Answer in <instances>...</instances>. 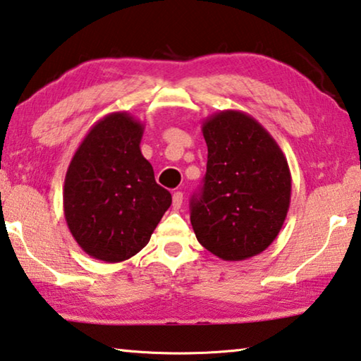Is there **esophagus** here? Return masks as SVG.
<instances>
[{"instance_id": "esophagus-1", "label": "esophagus", "mask_w": 361, "mask_h": 361, "mask_svg": "<svg viewBox=\"0 0 361 361\" xmlns=\"http://www.w3.org/2000/svg\"><path fill=\"white\" fill-rule=\"evenodd\" d=\"M182 202H184V195H182L180 192H176V193L173 195V208H174L176 211L180 209Z\"/></svg>"}]
</instances>
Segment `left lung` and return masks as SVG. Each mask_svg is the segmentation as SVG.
Returning <instances> with one entry per match:
<instances>
[{
	"instance_id": "obj_1",
	"label": "left lung",
	"mask_w": 361,
	"mask_h": 361,
	"mask_svg": "<svg viewBox=\"0 0 361 361\" xmlns=\"http://www.w3.org/2000/svg\"><path fill=\"white\" fill-rule=\"evenodd\" d=\"M208 145L203 188L190 202L197 240L222 261H245L274 243L291 202L280 145L251 115L222 110L202 126Z\"/></svg>"
}]
</instances>
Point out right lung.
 I'll return each instance as SVG.
<instances>
[{"instance_id":"right-lung-1","label":"right lung","mask_w":361,"mask_h":361,"mask_svg":"<svg viewBox=\"0 0 361 361\" xmlns=\"http://www.w3.org/2000/svg\"><path fill=\"white\" fill-rule=\"evenodd\" d=\"M142 134L144 125L128 111L105 115L81 140L65 174V221L97 261L135 256L173 202L142 155Z\"/></svg>"}]
</instances>
